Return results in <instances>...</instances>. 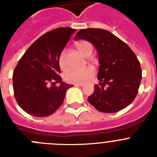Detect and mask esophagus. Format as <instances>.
<instances>
[{
    "label": "esophagus",
    "mask_w": 157,
    "mask_h": 157,
    "mask_svg": "<svg viewBox=\"0 0 157 157\" xmlns=\"http://www.w3.org/2000/svg\"><path fill=\"white\" fill-rule=\"evenodd\" d=\"M75 86H83L84 84H82V83H77V84H75Z\"/></svg>",
    "instance_id": "1"
}]
</instances>
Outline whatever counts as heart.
Here are the masks:
<instances>
[{
	"label": "heart",
	"mask_w": 157,
	"mask_h": 157,
	"mask_svg": "<svg viewBox=\"0 0 157 157\" xmlns=\"http://www.w3.org/2000/svg\"><path fill=\"white\" fill-rule=\"evenodd\" d=\"M76 47L86 56H90L93 52V46L87 41H81L76 44ZM58 63L60 68L66 67V51L63 50L58 58ZM95 68L89 66L82 69H71L66 72L64 80L69 83H86L92 78L95 75Z\"/></svg>",
	"instance_id": "heart-1"
}]
</instances>
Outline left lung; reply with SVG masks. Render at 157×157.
I'll list each match as a JSON object with an SVG mask.
<instances>
[{
  "label": "left lung",
  "mask_w": 157,
  "mask_h": 157,
  "mask_svg": "<svg viewBox=\"0 0 157 157\" xmlns=\"http://www.w3.org/2000/svg\"><path fill=\"white\" fill-rule=\"evenodd\" d=\"M84 39L96 47L100 67L98 85L88 98L90 104L105 113H114L132 103L141 80L140 62L131 48L103 29H82L75 40Z\"/></svg>",
  "instance_id": "obj_1"
}]
</instances>
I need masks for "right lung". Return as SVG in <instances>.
<instances>
[{
  "label": "right lung",
  "mask_w": 157,
  "mask_h": 157,
  "mask_svg": "<svg viewBox=\"0 0 157 157\" xmlns=\"http://www.w3.org/2000/svg\"><path fill=\"white\" fill-rule=\"evenodd\" d=\"M75 29L59 27L43 34L28 48L13 71L14 96L24 112L45 117L63 104L67 90L72 86L61 82L59 54ZM59 83L60 86H56Z\"/></svg>",
  "instance_id": "add662e5"
}]
</instances>
